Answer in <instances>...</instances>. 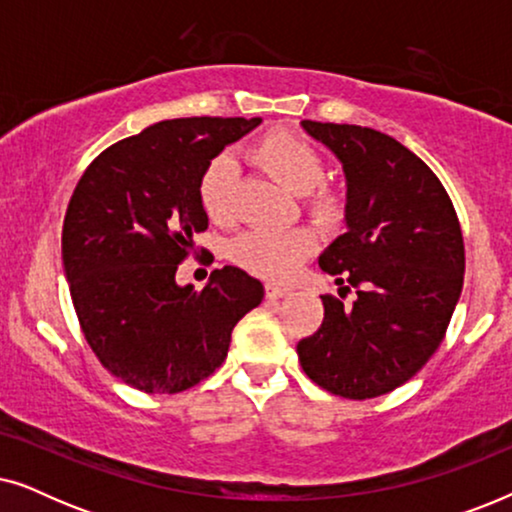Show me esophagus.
<instances>
[{
    "label": "esophagus",
    "mask_w": 512,
    "mask_h": 512,
    "mask_svg": "<svg viewBox=\"0 0 512 512\" xmlns=\"http://www.w3.org/2000/svg\"><path fill=\"white\" fill-rule=\"evenodd\" d=\"M289 293H291V289H289V286H284V284H275V282L265 284V296H268L270 300L284 298V296H289Z\"/></svg>",
    "instance_id": "34e87169"
}]
</instances>
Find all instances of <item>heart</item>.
<instances>
[{"instance_id":"heart-1","label":"heart","mask_w":512,"mask_h":512,"mask_svg":"<svg viewBox=\"0 0 512 512\" xmlns=\"http://www.w3.org/2000/svg\"><path fill=\"white\" fill-rule=\"evenodd\" d=\"M251 158L263 167L272 179L286 191L307 195V212L319 223L331 226L340 219V195L321 184L324 179V160L307 139L289 130H275L265 135L254 149ZM235 163L230 156H216L202 172L198 195L205 214L216 223H226L233 216ZM317 247V237L310 228L291 230H251L237 237L233 256L235 261L254 275L268 279H289L307 256Z\"/></svg>"}]
</instances>
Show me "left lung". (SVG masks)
Here are the masks:
<instances>
[{"label":"left lung","instance_id":"obj_1","mask_svg":"<svg viewBox=\"0 0 512 512\" xmlns=\"http://www.w3.org/2000/svg\"><path fill=\"white\" fill-rule=\"evenodd\" d=\"M347 181V230L319 256L356 300L321 296L319 331L298 342L305 375L335 396L366 401L419 373L445 338L464 286V237L431 167L394 137L361 125L303 121Z\"/></svg>","mask_w":512,"mask_h":512}]
</instances>
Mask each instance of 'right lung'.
I'll use <instances>...</instances> for the list:
<instances>
[{"instance_id":"add662e5","label":"right lung","mask_w":512,"mask_h":512,"mask_svg":"<svg viewBox=\"0 0 512 512\" xmlns=\"http://www.w3.org/2000/svg\"><path fill=\"white\" fill-rule=\"evenodd\" d=\"M261 118H174L102 151L69 200L62 265L90 349L146 394H179L226 361L230 333L261 305L263 284L226 265L205 289L177 268L207 230L205 167Z\"/></svg>"}]
</instances>
